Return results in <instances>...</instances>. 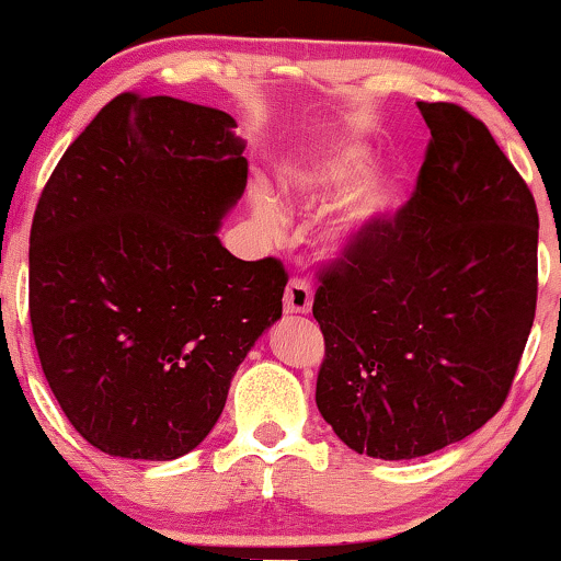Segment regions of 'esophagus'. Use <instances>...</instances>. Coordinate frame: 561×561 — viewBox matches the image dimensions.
I'll return each instance as SVG.
<instances>
[{"instance_id": "34e87169", "label": "esophagus", "mask_w": 561, "mask_h": 561, "mask_svg": "<svg viewBox=\"0 0 561 561\" xmlns=\"http://www.w3.org/2000/svg\"><path fill=\"white\" fill-rule=\"evenodd\" d=\"M313 306V289L306 279L293 276L285 289V311L287 313H308Z\"/></svg>"}]
</instances>
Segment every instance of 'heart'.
Segmentation results:
<instances>
[{
	"mask_svg": "<svg viewBox=\"0 0 561 561\" xmlns=\"http://www.w3.org/2000/svg\"><path fill=\"white\" fill-rule=\"evenodd\" d=\"M371 169V150L362 141H334L300 156L282 171L287 197L302 210H319L345 196L321 229L327 253L345 255L369 242L401 205V186L392 176H363ZM365 182L362 183L360 179ZM253 210L268 229L282 227V210L263 184L253 186Z\"/></svg>",
	"mask_w": 561,
	"mask_h": 561,
	"instance_id": "heart-1",
	"label": "heart"
}]
</instances>
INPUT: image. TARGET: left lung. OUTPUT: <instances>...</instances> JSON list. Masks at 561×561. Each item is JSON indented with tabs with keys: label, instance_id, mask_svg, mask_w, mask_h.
<instances>
[{
	"label": "left lung",
	"instance_id": "8db88e82",
	"mask_svg": "<svg viewBox=\"0 0 561 561\" xmlns=\"http://www.w3.org/2000/svg\"><path fill=\"white\" fill-rule=\"evenodd\" d=\"M430 139L416 190L382 229L321 268L317 405L375 459L465 440L501 409L538 300V210L482 121L416 102Z\"/></svg>",
	"mask_w": 561,
	"mask_h": 561
}]
</instances>
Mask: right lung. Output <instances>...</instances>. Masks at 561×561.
<instances>
[{
    "mask_svg": "<svg viewBox=\"0 0 561 561\" xmlns=\"http://www.w3.org/2000/svg\"><path fill=\"white\" fill-rule=\"evenodd\" d=\"M234 118L118 94L68 147L31 224L44 377L83 440L171 461L205 440L237 366L282 317L287 272L218 240L248 184Z\"/></svg>",
    "mask_w": 561,
    "mask_h": 561,
    "instance_id": "obj_1",
    "label": "right lung"
}]
</instances>
